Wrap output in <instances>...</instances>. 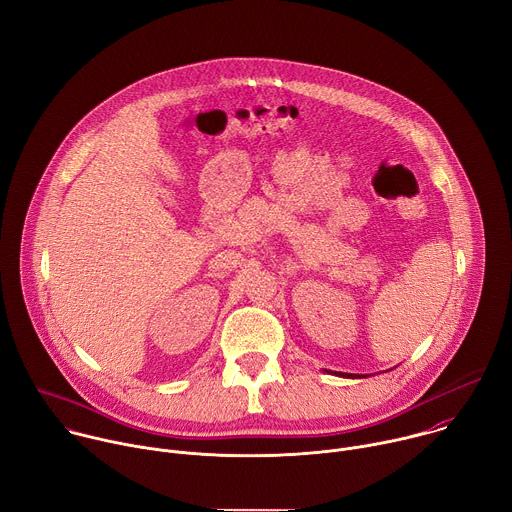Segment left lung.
<instances>
[{"label": "left lung", "instance_id": "8db88e82", "mask_svg": "<svg viewBox=\"0 0 512 512\" xmlns=\"http://www.w3.org/2000/svg\"><path fill=\"white\" fill-rule=\"evenodd\" d=\"M349 377H355V375H349Z\"/></svg>", "mask_w": 512, "mask_h": 512}]
</instances>
